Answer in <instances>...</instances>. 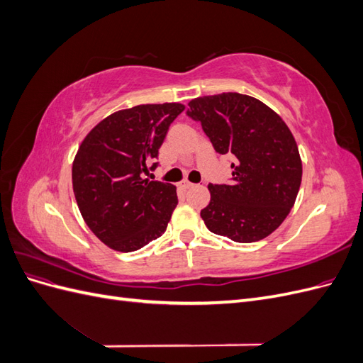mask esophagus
Listing matches in <instances>:
<instances>
[{
  "instance_id": "34e87169",
  "label": "esophagus",
  "mask_w": 363,
  "mask_h": 363,
  "mask_svg": "<svg viewBox=\"0 0 363 363\" xmlns=\"http://www.w3.org/2000/svg\"><path fill=\"white\" fill-rule=\"evenodd\" d=\"M194 186V183H191V182H188V180H183L182 183H180V188L182 189H189V188H192Z\"/></svg>"
}]
</instances>
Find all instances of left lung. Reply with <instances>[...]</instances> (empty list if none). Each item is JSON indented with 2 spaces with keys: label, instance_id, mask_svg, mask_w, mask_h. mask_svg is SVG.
<instances>
[{
  "label": "left lung",
  "instance_id": "obj_1",
  "mask_svg": "<svg viewBox=\"0 0 363 363\" xmlns=\"http://www.w3.org/2000/svg\"><path fill=\"white\" fill-rule=\"evenodd\" d=\"M186 115L201 124L216 152L235 157L232 182L208 184L206 227L242 244L271 235L301 184L300 152L288 125L267 104L236 92L195 98Z\"/></svg>",
  "mask_w": 363,
  "mask_h": 363
}]
</instances>
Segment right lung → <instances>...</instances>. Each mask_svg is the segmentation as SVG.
<instances>
[{"instance_id":"add662e5","label":"right lung","mask_w":363,"mask_h":363,"mask_svg":"<svg viewBox=\"0 0 363 363\" xmlns=\"http://www.w3.org/2000/svg\"><path fill=\"white\" fill-rule=\"evenodd\" d=\"M179 103L142 104L103 119L84 138L72 163L77 204L94 235L121 252L136 251L160 238L177 206L175 186L144 180L148 163L172 121ZM152 163L150 169H156Z\"/></svg>"}]
</instances>
